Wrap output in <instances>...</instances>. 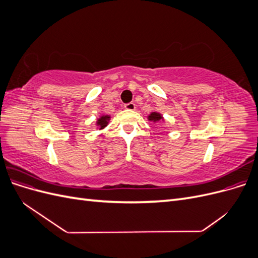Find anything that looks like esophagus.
Here are the masks:
<instances>
[{
	"label": "esophagus",
	"mask_w": 258,
	"mask_h": 258,
	"mask_svg": "<svg viewBox=\"0 0 258 258\" xmlns=\"http://www.w3.org/2000/svg\"><path fill=\"white\" fill-rule=\"evenodd\" d=\"M124 108H126V110H129V111H134L136 108V104L134 102L126 103V104H124Z\"/></svg>",
	"instance_id": "obj_1"
}]
</instances>
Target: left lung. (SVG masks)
Returning a JSON list of instances; mask_svg holds the SVG:
<instances>
[{
  "mask_svg": "<svg viewBox=\"0 0 258 258\" xmlns=\"http://www.w3.org/2000/svg\"><path fill=\"white\" fill-rule=\"evenodd\" d=\"M148 119L152 120V121H158V120L162 119V117H161L160 114L154 112V113H152L150 116H148Z\"/></svg>",
  "mask_w": 258,
  "mask_h": 258,
  "instance_id": "obj_1",
  "label": "left lung"
}]
</instances>
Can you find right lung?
Returning a JSON list of instances; mask_svg holds the SVG:
<instances>
[{
  "instance_id": "add662e5",
  "label": "right lung",
  "mask_w": 258,
  "mask_h": 258,
  "mask_svg": "<svg viewBox=\"0 0 258 258\" xmlns=\"http://www.w3.org/2000/svg\"><path fill=\"white\" fill-rule=\"evenodd\" d=\"M108 119H110V116H102L100 119H98L97 124L100 127V129H102V128H104L106 126Z\"/></svg>"
}]
</instances>
